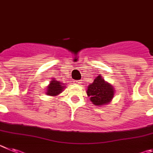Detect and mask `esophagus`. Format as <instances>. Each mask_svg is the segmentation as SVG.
Instances as JSON below:
<instances>
[{"label": "esophagus", "mask_w": 153, "mask_h": 153, "mask_svg": "<svg viewBox=\"0 0 153 153\" xmlns=\"http://www.w3.org/2000/svg\"><path fill=\"white\" fill-rule=\"evenodd\" d=\"M75 84H80L81 83V82H80V81H77L76 80V81H75Z\"/></svg>", "instance_id": "esophagus-1"}]
</instances>
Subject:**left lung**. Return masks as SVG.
I'll list each match as a JSON object with an SVG mask.
<instances>
[{
	"label": "left lung",
	"instance_id": "1",
	"mask_svg": "<svg viewBox=\"0 0 153 153\" xmlns=\"http://www.w3.org/2000/svg\"><path fill=\"white\" fill-rule=\"evenodd\" d=\"M87 94L90 97L94 104L96 106H102L112 100L114 91L113 87L99 75L94 80L91 85L88 86Z\"/></svg>",
	"mask_w": 153,
	"mask_h": 153
}]
</instances>
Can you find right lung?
Listing matches in <instances>:
<instances>
[{"label":"right lung","instance_id":"add662e5","mask_svg":"<svg viewBox=\"0 0 153 153\" xmlns=\"http://www.w3.org/2000/svg\"><path fill=\"white\" fill-rule=\"evenodd\" d=\"M64 83H61L60 82H56V80L51 81L50 85L47 88V92L46 94L51 96L57 95L62 91V89L65 85H63Z\"/></svg>","mask_w":153,"mask_h":153}]
</instances>
